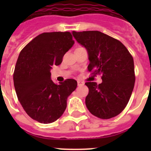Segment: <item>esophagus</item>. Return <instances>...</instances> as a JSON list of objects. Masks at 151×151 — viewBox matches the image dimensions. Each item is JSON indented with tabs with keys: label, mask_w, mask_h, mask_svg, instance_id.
Here are the masks:
<instances>
[{
	"label": "esophagus",
	"mask_w": 151,
	"mask_h": 151,
	"mask_svg": "<svg viewBox=\"0 0 151 151\" xmlns=\"http://www.w3.org/2000/svg\"><path fill=\"white\" fill-rule=\"evenodd\" d=\"M78 86H80V85H84V82H81V81H78Z\"/></svg>",
	"instance_id": "34e87169"
}]
</instances>
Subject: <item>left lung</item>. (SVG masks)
Wrapping results in <instances>:
<instances>
[{"label":"left lung","mask_w":151,"mask_h":151,"mask_svg":"<svg viewBox=\"0 0 151 151\" xmlns=\"http://www.w3.org/2000/svg\"><path fill=\"white\" fill-rule=\"evenodd\" d=\"M73 35L88 52V69L102 76V83L86 82L89 89L85 104L91 114L107 119L119 115L127 105L134 88L133 57L120 41L99 31Z\"/></svg>","instance_id":"8db88e82"}]
</instances>
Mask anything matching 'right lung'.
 <instances>
[{"mask_svg": "<svg viewBox=\"0 0 151 151\" xmlns=\"http://www.w3.org/2000/svg\"><path fill=\"white\" fill-rule=\"evenodd\" d=\"M75 41L69 32H45L29 42L19 55L13 83L19 101L28 115L41 123H51L63 115L67 97L77 87L69 78L55 84L50 69L58 66Z\"/></svg>", "mask_w": 151, "mask_h": 151, "instance_id": "obj_1", "label": "right lung"}]
</instances>
